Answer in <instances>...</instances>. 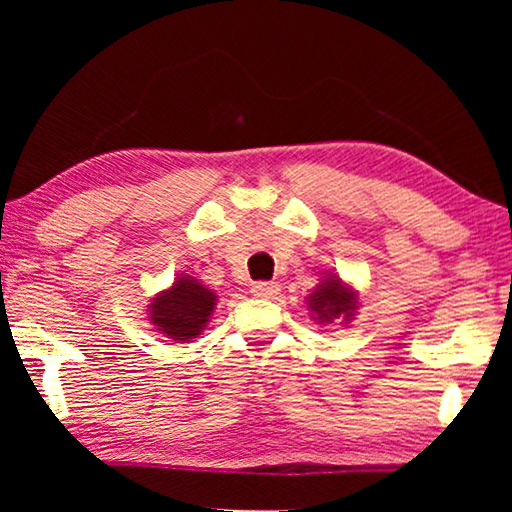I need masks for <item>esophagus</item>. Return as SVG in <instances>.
Masks as SVG:
<instances>
[{"instance_id":"obj_1","label":"esophagus","mask_w":512,"mask_h":512,"mask_svg":"<svg viewBox=\"0 0 512 512\" xmlns=\"http://www.w3.org/2000/svg\"><path fill=\"white\" fill-rule=\"evenodd\" d=\"M255 298H275L277 293H280V284L277 282H257L253 284V289H250Z\"/></svg>"}]
</instances>
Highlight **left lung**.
Segmentation results:
<instances>
[{"label":"left lung","mask_w":512,"mask_h":512,"mask_svg":"<svg viewBox=\"0 0 512 512\" xmlns=\"http://www.w3.org/2000/svg\"><path fill=\"white\" fill-rule=\"evenodd\" d=\"M307 302L318 323H334L339 318L350 323L357 309V293L345 287L339 275H332L318 284Z\"/></svg>","instance_id":"1"}]
</instances>
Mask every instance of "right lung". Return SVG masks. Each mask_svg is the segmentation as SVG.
Wrapping results in <instances>:
<instances>
[{
	"instance_id": "add662e5",
	"label": "right lung",
	"mask_w": 512,
	"mask_h": 512,
	"mask_svg": "<svg viewBox=\"0 0 512 512\" xmlns=\"http://www.w3.org/2000/svg\"><path fill=\"white\" fill-rule=\"evenodd\" d=\"M216 305V293L189 275H180L169 291L151 302L149 318L158 332L187 343L203 332Z\"/></svg>"
}]
</instances>
